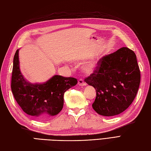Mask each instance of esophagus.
<instances>
[{
    "mask_svg": "<svg viewBox=\"0 0 151 151\" xmlns=\"http://www.w3.org/2000/svg\"><path fill=\"white\" fill-rule=\"evenodd\" d=\"M78 84H79V86H85L86 85V83L84 82V81L83 79H80L78 81Z\"/></svg>",
    "mask_w": 151,
    "mask_h": 151,
    "instance_id": "obj_1",
    "label": "esophagus"
}]
</instances>
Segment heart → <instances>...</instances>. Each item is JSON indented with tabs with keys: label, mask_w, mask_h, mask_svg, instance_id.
<instances>
[{
	"label": "heart",
	"mask_w": 151,
	"mask_h": 151,
	"mask_svg": "<svg viewBox=\"0 0 151 151\" xmlns=\"http://www.w3.org/2000/svg\"><path fill=\"white\" fill-rule=\"evenodd\" d=\"M97 67V63L95 62H91V63H87L83 67V71L86 73H92Z\"/></svg>",
	"instance_id": "b5f03b06"
}]
</instances>
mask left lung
Returning a JSON list of instances; mask_svg holds the SVG:
<instances>
[{
  "instance_id": "8db88e82",
  "label": "left lung",
  "mask_w": 151,
  "mask_h": 151,
  "mask_svg": "<svg viewBox=\"0 0 151 151\" xmlns=\"http://www.w3.org/2000/svg\"><path fill=\"white\" fill-rule=\"evenodd\" d=\"M84 81L96 90L92 107L98 114L111 116L122 113L134 101L140 83L135 53L122 47L106 55Z\"/></svg>"
}]
</instances>
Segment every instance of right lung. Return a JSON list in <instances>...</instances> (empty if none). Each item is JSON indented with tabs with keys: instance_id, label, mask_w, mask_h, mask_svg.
<instances>
[{
	"instance_id": "obj_1",
	"label": "right lung",
	"mask_w": 151,
	"mask_h": 151,
	"mask_svg": "<svg viewBox=\"0 0 151 151\" xmlns=\"http://www.w3.org/2000/svg\"><path fill=\"white\" fill-rule=\"evenodd\" d=\"M78 83L77 79L56 75L43 84H31L20 70L18 50L13 58L12 90L23 111L34 118L45 120L60 113L63 107V95Z\"/></svg>"
}]
</instances>
